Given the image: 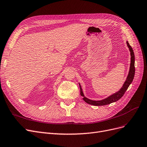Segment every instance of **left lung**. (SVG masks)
<instances>
[{
  "label": "left lung",
  "mask_w": 147,
  "mask_h": 147,
  "mask_svg": "<svg viewBox=\"0 0 147 147\" xmlns=\"http://www.w3.org/2000/svg\"><path fill=\"white\" fill-rule=\"evenodd\" d=\"M127 44L129 50L130 54H131V62H130V67H129L128 75L127 78L125 82H124V84L122 86V87L120 89V90L117 91L116 93H114L113 94L108 96V97H107V98L101 100H90L88 98H86V97L84 96L82 91V89L81 88L80 85L79 84L80 90V95L81 96L83 97V99L86 103H87V104L90 105H95V106L106 105L108 104H110L113 102H115L119 100L123 96L125 93V91L129 87V85L131 84V82H133V80L134 79V74H135V67H134L135 59H134V51L133 50V48H131V46L129 45V43L128 42H127Z\"/></svg>",
  "instance_id": "8db88e82"
}]
</instances>
